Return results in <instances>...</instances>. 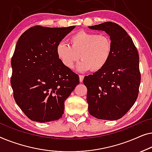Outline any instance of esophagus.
Returning <instances> with one entry per match:
<instances>
[{"instance_id": "1", "label": "esophagus", "mask_w": 152, "mask_h": 152, "mask_svg": "<svg viewBox=\"0 0 152 152\" xmlns=\"http://www.w3.org/2000/svg\"><path fill=\"white\" fill-rule=\"evenodd\" d=\"M83 78H84V76H83V75H79V80H80V82H83Z\"/></svg>"}]
</instances>
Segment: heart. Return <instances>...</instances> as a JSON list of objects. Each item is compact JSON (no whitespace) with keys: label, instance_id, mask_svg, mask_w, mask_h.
I'll return each instance as SVG.
<instances>
[{"label":"heart","instance_id":"obj_1","mask_svg":"<svg viewBox=\"0 0 152 152\" xmlns=\"http://www.w3.org/2000/svg\"><path fill=\"white\" fill-rule=\"evenodd\" d=\"M69 45L61 42L56 48L58 57L68 69H72L80 58L82 61L77 69L99 71L107 64L112 54V39L107 34L80 31L69 38Z\"/></svg>","mask_w":152,"mask_h":152}]
</instances>
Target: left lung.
Masks as SVG:
<instances>
[{"label":"left lung","mask_w":152,"mask_h":152,"mask_svg":"<svg viewBox=\"0 0 152 152\" xmlns=\"http://www.w3.org/2000/svg\"><path fill=\"white\" fill-rule=\"evenodd\" d=\"M89 28L105 31L113 46L107 64L83 80L89 113L98 119L116 121L127 114L137 99L139 56L131 37L116 23L105 22Z\"/></svg>","instance_id":"left-lung-1"}]
</instances>
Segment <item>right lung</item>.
I'll return each mask as SVG.
<instances>
[{
    "label": "right lung",
    "mask_w": 152,
    "mask_h": 152,
    "mask_svg": "<svg viewBox=\"0 0 152 152\" xmlns=\"http://www.w3.org/2000/svg\"><path fill=\"white\" fill-rule=\"evenodd\" d=\"M75 26L36 25L20 36L12 58L11 85L15 101L33 121L61 118L65 101L79 84V77L65 67L57 45Z\"/></svg>",
    "instance_id": "obj_1"
}]
</instances>
